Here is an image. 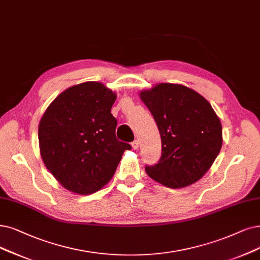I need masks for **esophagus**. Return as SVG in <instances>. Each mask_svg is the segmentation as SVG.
Wrapping results in <instances>:
<instances>
[{"instance_id":"esophagus-1","label":"esophagus","mask_w":260,"mask_h":260,"mask_svg":"<svg viewBox=\"0 0 260 260\" xmlns=\"http://www.w3.org/2000/svg\"><path fill=\"white\" fill-rule=\"evenodd\" d=\"M139 144H140L139 141L136 140V141H133V142L131 143V146H132L133 149H138V148H139Z\"/></svg>"}]
</instances>
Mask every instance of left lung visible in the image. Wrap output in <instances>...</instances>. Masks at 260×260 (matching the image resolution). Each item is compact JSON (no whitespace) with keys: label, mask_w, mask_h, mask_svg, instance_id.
I'll return each instance as SVG.
<instances>
[{"label":"left lung","mask_w":260,"mask_h":260,"mask_svg":"<svg viewBox=\"0 0 260 260\" xmlns=\"http://www.w3.org/2000/svg\"><path fill=\"white\" fill-rule=\"evenodd\" d=\"M140 98L157 123L162 154L146 166L151 179L172 189L199 181L211 168L222 144V124L210 103L181 84L159 83Z\"/></svg>","instance_id":"8db88e82"}]
</instances>
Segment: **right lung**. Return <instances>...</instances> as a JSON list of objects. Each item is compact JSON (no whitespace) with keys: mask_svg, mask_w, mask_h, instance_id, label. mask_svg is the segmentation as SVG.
I'll return each instance as SVG.
<instances>
[{"mask_svg":"<svg viewBox=\"0 0 260 260\" xmlns=\"http://www.w3.org/2000/svg\"><path fill=\"white\" fill-rule=\"evenodd\" d=\"M116 94L100 82L65 89L50 103L38 126L41 159L61 186L87 195L113 177L127 143L116 139L111 114Z\"/></svg>","mask_w":260,"mask_h":260,"instance_id":"right-lung-1","label":"right lung"}]
</instances>
